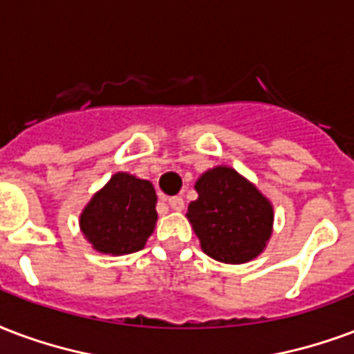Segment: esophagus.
<instances>
[{
  "instance_id": "34e87169",
  "label": "esophagus",
  "mask_w": 354,
  "mask_h": 354,
  "mask_svg": "<svg viewBox=\"0 0 354 354\" xmlns=\"http://www.w3.org/2000/svg\"><path fill=\"white\" fill-rule=\"evenodd\" d=\"M169 206L172 208V210H184V198L182 197H170L169 198Z\"/></svg>"
}]
</instances>
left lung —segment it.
<instances>
[{
  "label": "left lung",
  "mask_w": 354,
  "mask_h": 354,
  "mask_svg": "<svg viewBox=\"0 0 354 354\" xmlns=\"http://www.w3.org/2000/svg\"><path fill=\"white\" fill-rule=\"evenodd\" d=\"M195 189L198 198L189 204L187 217L204 253L230 264L257 257L272 234L270 203L229 167L208 170Z\"/></svg>",
  "instance_id": "8db88e82"
}]
</instances>
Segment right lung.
I'll return each mask as SVG.
<instances>
[{
    "label": "right lung",
    "instance_id": "add662e5",
    "mask_svg": "<svg viewBox=\"0 0 354 354\" xmlns=\"http://www.w3.org/2000/svg\"><path fill=\"white\" fill-rule=\"evenodd\" d=\"M156 201L150 182L118 172L84 208L80 229L101 253H135L153 232Z\"/></svg>",
    "mask_w": 354,
    "mask_h": 354
}]
</instances>
